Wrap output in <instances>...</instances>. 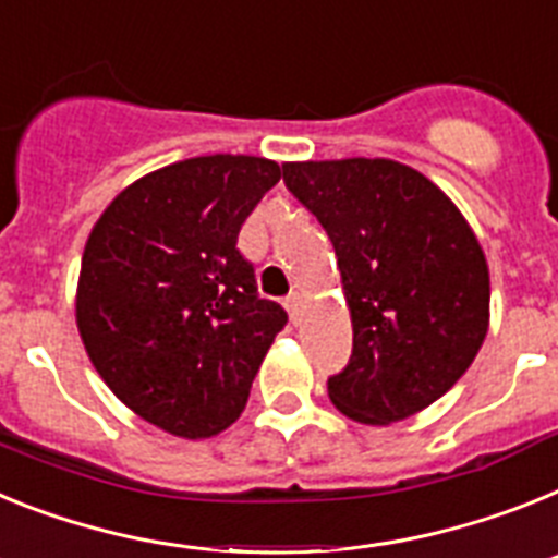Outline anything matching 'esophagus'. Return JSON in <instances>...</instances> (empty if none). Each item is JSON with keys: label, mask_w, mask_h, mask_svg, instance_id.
<instances>
[{"label": "esophagus", "mask_w": 558, "mask_h": 558, "mask_svg": "<svg viewBox=\"0 0 558 558\" xmlns=\"http://www.w3.org/2000/svg\"><path fill=\"white\" fill-rule=\"evenodd\" d=\"M283 306H286V312H289V317H292L294 323H298L300 312H303V294L292 292V294H289V298H286Z\"/></svg>", "instance_id": "obj_1"}]
</instances>
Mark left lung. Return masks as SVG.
I'll return each instance as SVG.
<instances>
[{
    "mask_svg": "<svg viewBox=\"0 0 558 558\" xmlns=\"http://www.w3.org/2000/svg\"><path fill=\"white\" fill-rule=\"evenodd\" d=\"M283 182L337 252L353 353L328 379L339 413L387 426L469 371L488 331V264L433 179L385 157L283 162Z\"/></svg>",
    "mask_w": 558,
    "mask_h": 558,
    "instance_id": "left-lung-1",
    "label": "left lung"
}]
</instances>
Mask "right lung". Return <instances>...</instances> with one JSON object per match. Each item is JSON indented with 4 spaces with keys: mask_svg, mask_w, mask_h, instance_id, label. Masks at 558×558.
<instances>
[{
    "mask_svg": "<svg viewBox=\"0 0 558 558\" xmlns=\"http://www.w3.org/2000/svg\"><path fill=\"white\" fill-rule=\"evenodd\" d=\"M280 165L210 154L134 179L92 227L75 289L86 356L132 413L185 440L244 413L286 312L235 250Z\"/></svg>",
    "mask_w": 558,
    "mask_h": 558,
    "instance_id": "obj_1",
    "label": "right lung"
}]
</instances>
